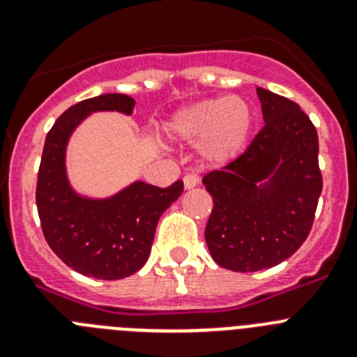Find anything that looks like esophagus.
I'll use <instances>...</instances> for the list:
<instances>
[{"instance_id":"obj_1","label":"esophagus","mask_w":357,"mask_h":357,"mask_svg":"<svg viewBox=\"0 0 357 357\" xmlns=\"http://www.w3.org/2000/svg\"><path fill=\"white\" fill-rule=\"evenodd\" d=\"M200 184V178H198V175H195V173H188V175L184 176V188L185 189H193L195 185Z\"/></svg>"}]
</instances>
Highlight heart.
I'll return each mask as SVG.
<instances>
[{"label":"heart","instance_id":"heart-1","mask_svg":"<svg viewBox=\"0 0 357 357\" xmlns=\"http://www.w3.org/2000/svg\"><path fill=\"white\" fill-rule=\"evenodd\" d=\"M254 128V110L238 96L207 98L175 110L164 123L166 137L176 143L198 141L200 157L225 166L243 153Z\"/></svg>","mask_w":357,"mask_h":357}]
</instances>
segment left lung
I'll use <instances>...</instances> for the list:
<instances>
[{
    "label": "left lung",
    "mask_w": 357,
    "mask_h": 357,
    "mask_svg": "<svg viewBox=\"0 0 357 357\" xmlns=\"http://www.w3.org/2000/svg\"><path fill=\"white\" fill-rule=\"evenodd\" d=\"M264 127L238 159L204 176L214 207L206 227L213 259L259 272L291 257L313 227L321 173L317 128L284 96L257 87Z\"/></svg>",
    "instance_id": "1"
}]
</instances>
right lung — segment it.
<instances>
[{"label": "right lung", "instance_id": "right-lung-1", "mask_svg": "<svg viewBox=\"0 0 357 357\" xmlns=\"http://www.w3.org/2000/svg\"><path fill=\"white\" fill-rule=\"evenodd\" d=\"M134 98L102 94L69 107L46 135L37 175V211L50 248L78 273L118 280L143 268L151 250L160 214L184 191L134 182L103 200L80 197L66 175V146L73 130L91 112L118 110L130 116Z\"/></svg>", "mask_w": 357, "mask_h": 357}]
</instances>
